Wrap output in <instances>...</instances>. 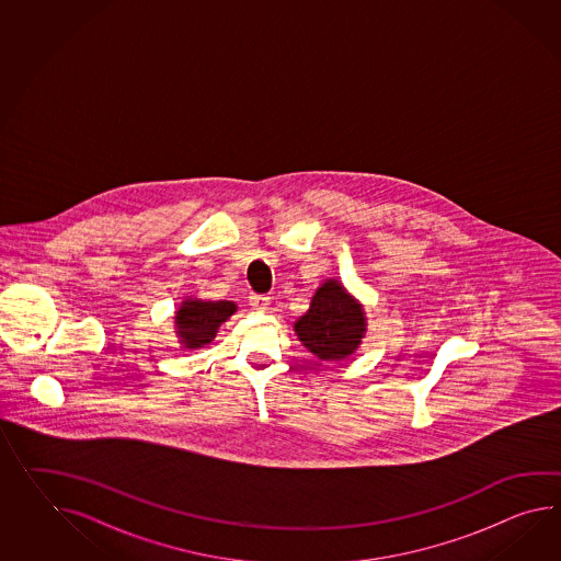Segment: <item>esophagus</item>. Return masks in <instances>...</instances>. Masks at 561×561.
Wrapping results in <instances>:
<instances>
[{
	"instance_id": "obj_1",
	"label": "esophagus",
	"mask_w": 561,
	"mask_h": 561,
	"mask_svg": "<svg viewBox=\"0 0 561 561\" xmlns=\"http://www.w3.org/2000/svg\"><path fill=\"white\" fill-rule=\"evenodd\" d=\"M249 304H251V308L257 310V312H267V308H270V296L251 294V296H249Z\"/></svg>"
}]
</instances>
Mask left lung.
Masks as SVG:
<instances>
[{
	"mask_svg": "<svg viewBox=\"0 0 561 561\" xmlns=\"http://www.w3.org/2000/svg\"><path fill=\"white\" fill-rule=\"evenodd\" d=\"M301 344L320 360H341L355 353L365 334L363 308L330 279L318 287L310 310L296 322Z\"/></svg>",
	"mask_w": 561,
	"mask_h": 561,
	"instance_id": "8db88e82",
	"label": "left lung"
}]
</instances>
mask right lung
<instances>
[{"instance_id": "add662e5", "label": "right lung", "mask_w": 561, "mask_h": 561, "mask_svg": "<svg viewBox=\"0 0 561 561\" xmlns=\"http://www.w3.org/2000/svg\"><path fill=\"white\" fill-rule=\"evenodd\" d=\"M232 301L186 300L176 312V332L184 348H198L215 339L220 322L234 312Z\"/></svg>"}]
</instances>
